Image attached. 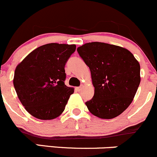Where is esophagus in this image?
Segmentation results:
<instances>
[{
	"instance_id": "obj_1",
	"label": "esophagus",
	"mask_w": 157,
	"mask_h": 157,
	"mask_svg": "<svg viewBox=\"0 0 157 157\" xmlns=\"http://www.w3.org/2000/svg\"><path fill=\"white\" fill-rule=\"evenodd\" d=\"M82 86H80V87H77V88H75V90H76L77 91H80V90H82Z\"/></svg>"
}]
</instances>
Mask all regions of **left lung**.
<instances>
[{
    "label": "left lung",
    "mask_w": 157,
    "mask_h": 157,
    "mask_svg": "<svg viewBox=\"0 0 157 157\" xmlns=\"http://www.w3.org/2000/svg\"><path fill=\"white\" fill-rule=\"evenodd\" d=\"M89 67L94 87L88 110L101 119H113L125 110L140 82V64L127 49L102 42L85 44L77 49Z\"/></svg>",
    "instance_id": "1"
}]
</instances>
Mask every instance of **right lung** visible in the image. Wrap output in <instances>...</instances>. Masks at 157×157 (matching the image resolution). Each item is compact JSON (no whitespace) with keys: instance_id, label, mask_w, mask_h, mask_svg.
<instances>
[{"instance_id":"obj_1","label":"right lung","mask_w":157,"mask_h":157,"mask_svg":"<svg viewBox=\"0 0 157 157\" xmlns=\"http://www.w3.org/2000/svg\"><path fill=\"white\" fill-rule=\"evenodd\" d=\"M75 44L51 43L31 52L16 68L13 85L19 101L34 117H58L74 89L65 85V65Z\"/></svg>"}]
</instances>
